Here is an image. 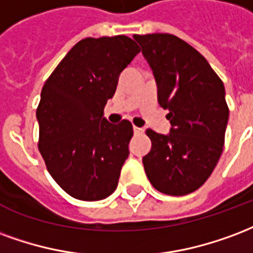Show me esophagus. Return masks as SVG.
Here are the masks:
<instances>
[{
	"mask_svg": "<svg viewBox=\"0 0 253 253\" xmlns=\"http://www.w3.org/2000/svg\"><path fill=\"white\" fill-rule=\"evenodd\" d=\"M133 133H134V134L143 133V129H141V128H139V126H133Z\"/></svg>",
	"mask_w": 253,
	"mask_h": 253,
	"instance_id": "34e87169",
	"label": "esophagus"
}]
</instances>
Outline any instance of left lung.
I'll return each mask as SVG.
<instances>
[{"label":"left lung","mask_w":253,"mask_h":253,"mask_svg":"<svg viewBox=\"0 0 253 253\" xmlns=\"http://www.w3.org/2000/svg\"><path fill=\"white\" fill-rule=\"evenodd\" d=\"M154 73L158 102L169 110V133L147 129L152 147L143 158L155 189L186 195L200 189L218 163L229 109L222 81L190 44L169 33L134 35Z\"/></svg>","instance_id":"8db88e82"}]
</instances>
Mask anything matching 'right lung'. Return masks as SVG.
Instances as JSON below:
<instances>
[{
  "label": "right lung",
  "mask_w": 253,
  "mask_h": 253,
  "mask_svg": "<svg viewBox=\"0 0 253 253\" xmlns=\"http://www.w3.org/2000/svg\"><path fill=\"white\" fill-rule=\"evenodd\" d=\"M139 52L124 35L86 38L44 84L36 110L39 151L53 180L77 200H104L119 185L133 128L128 120L108 123L104 108Z\"/></svg>",
  "instance_id": "obj_1"
}]
</instances>
